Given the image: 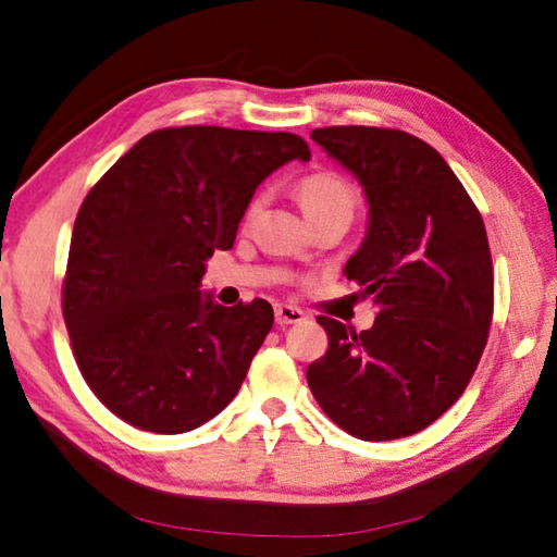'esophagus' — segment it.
I'll return each mask as SVG.
<instances>
[{
	"label": "esophagus",
	"mask_w": 557,
	"mask_h": 557,
	"mask_svg": "<svg viewBox=\"0 0 557 557\" xmlns=\"http://www.w3.org/2000/svg\"><path fill=\"white\" fill-rule=\"evenodd\" d=\"M301 321H306V313H304L301 309H297V306H287V304L275 306V323H277L280 327L297 325V323H301Z\"/></svg>",
	"instance_id": "1"
}]
</instances>
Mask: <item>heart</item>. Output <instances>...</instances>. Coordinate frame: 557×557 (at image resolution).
Segmentation results:
<instances>
[{
	"instance_id": "heart-1",
	"label": "heart",
	"mask_w": 557,
	"mask_h": 557,
	"mask_svg": "<svg viewBox=\"0 0 557 557\" xmlns=\"http://www.w3.org/2000/svg\"><path fill=\"white\" fill-rule=\"evenodd\" d=\"M297 196L311 222L321 220H345L349 222L359 208V194L354 184L333 170H321L306 174L297 184ZM263 206V194L251 198L246 215L253 218Z\"/></svg>"
}]
</instances>
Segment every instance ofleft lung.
<instances>
[{
    "instance_id": "1",
    "label": "left lung",
    "mask_w": 557,
    "mask_h": 557,
    "mask_svg": "<svg viewBox=\"0 0 557 557\" xmlns=\"http://www.w3.org/2000/svg\"><path fill=\"white\" fill-rule=\"evenodd\" d=\"M311 138L354 172L369 198V234L345 272L377 313L363 333L318 315L327 351L306 381L349 435L373 443L407 437L455 405L486 349V224L441 152L417 136L327 126Z\"/></svg>"
}]
</instances>
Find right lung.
<instances>
[{
	"mask_svg": "<svg viewBox=\"0 0 557 557\" xmlns=\"http://www.w3.org/2000/svg\"><path fill=\"white\" fill-rule=\"evenodd\" d=\"M294 158L311 150L287 132L158 128L83 198L62 313L83 381L114 417L186 433L239 393L272 306L224 309L200 277L215 248H232L256 186Z\"/></svg>",
	"mask_w": 557,
	"mask_h": 557,
	"instance_id": "right-lung-1",
	"label": "right lung"
}]
</instances>
